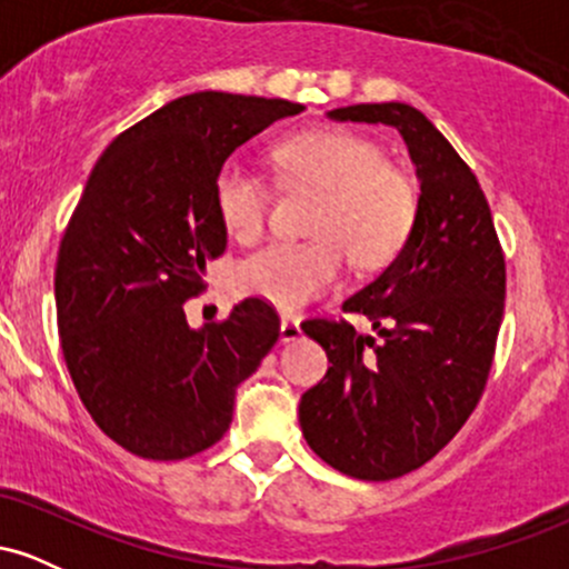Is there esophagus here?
I'll return each instance as SVG.
<instances>
[{
  "label": "esophagus",
  "instance_id": "obj_1",
  "mask_svg": "<svg viewBox=\"0 0 569 569\" xmlns=\"http://www.w3.org/2000/svg\"><path fill=\"white\" fill-rule=\"evenodd\" d=\"M299 335H302V329H299L297 318H283L280 321V342H293Z\"/></svg>",
  "mask_w": 569,
  "mask_h": 569
}]
</instances>
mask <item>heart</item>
<instances>
[{
    "label": "heart",
    "instance_id": "1",
    "mask_svg": "<svg viewBox=\"0 0 569 569\" xmlns=\"http://www.w3.org/2000/svg\"><path fill=\"white\" fill-rule=\"evenodd\" d=\"M286 184L318 189L310 217L312 240L272 243L238 267L240 291L280 310H299L329 291L342 276L345 253L361 270L388 264L409 240L417 219V192L409 176L385 162L382 149L345 128L293 133L272 147ZM224 230L240 243L262 238L270 213V187L238 160L221 166L213 184Z\"/></svg>",
    "mask_w": 569,
    "mask_h": 569
}]
</instances>
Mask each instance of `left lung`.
Wrapping results in <instances>:
<instances>
[{
	"label": "left lung",
	"instance_id": "left-lung-1",
	"mask_svg": "<svg viewBox=\"0 0 569 569\" xmlns=\"http://www.w3.org/2000/svg\"><path fill=\"white\" fill-rule=\"evenodd\" d=\"M329 117L393 126L420 176L417 219L401 253L342 305L307 318L329 371L299 403L310 449L352 479L390 481L426 466L466 426L487 388L506 307V253L468 162L409 103H356Z\"/></svg>",
	"mask_w": 569,
	"mask_h": 569
}]
</instances>
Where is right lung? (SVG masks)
<instances>
[{
	"mask_svg": "<svg viewBox=\"0 0 569 569\" xmlns=\"http://www.w3.org/2000/svg\"><path fill=\"white\" fill-rule=\"evenodd\" d=\"M302 103L192 93L122 130L96 162L56 259L63 361L80 401L114 443L143 460H184L232 422L234 388L280 335L259 297L189 329L184 302L227 248L213 198L240 143Z\"/></svg>",
	"mask_w": 569,
	"mask_h": 569,
	"instance_id": "add662e5",
	"label": "right lung"
}]
</instances>
